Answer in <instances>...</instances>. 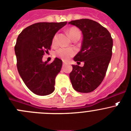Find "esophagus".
I'll use <instances>...</instances> for the list:
<instances>
[{"mask_svg":"<svg viewBox=\"0 0 131 131\" xmlns=\"http://www.w3.org/2000/svg\"><path fill=\"white\" fill-rule=\"evenodd\" d=\"M63 64H68V63H67V62H66V61H63Z\"/></svg>","mask_w":131,"mask_h":131,"instance_id":"esophagus-1","label":"esophagus"}]
</instances>
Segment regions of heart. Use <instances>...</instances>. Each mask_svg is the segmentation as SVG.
<instances>
[{"instance_id":"obj_1","label":"heart","mask_w":131,"mask_h":131,"mask_svg":"<svg viewBox=\"0 0 131 131\" xmlns=\"http://www.w3.org/2000/svg\"><path fill=\"white\" fill-rule=\"evenodd\" d=\"M68 34L72 38L74 35H80V31L75 27H72L68 30ZM57 41V35H55L52 39V44L55 45ZM75 51L73 49L70 48H60L56 51V55L63 60H68L70 57L73 56Z\"/></svg>"}]
</instances>
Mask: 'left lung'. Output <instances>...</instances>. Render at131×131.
<instances>
[{"instance_id": "obj_1", "label": "left lung", "mask_w": 131, "mask_h": 131, "mask_svg": "<svg viewBox=\"0 0 131 131\" xmlns=\"http://www.w3.org/2000/svg\"><path fill=\"white\" fill-rule=\"evenodd\" d=\"M82 33L81 50L73 60L83 61L82 67L72 64L70 79L75 91L90 93L103 81L112 56L113 39L110 32L94 20L80 19L68 22Z\"/></svg>"}]
</instances>
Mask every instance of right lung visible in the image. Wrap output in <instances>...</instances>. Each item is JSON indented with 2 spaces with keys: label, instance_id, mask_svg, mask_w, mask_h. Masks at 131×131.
Wrapping results in <instances>:
<instances>
[{
  "label": "right lung",
  "instance_id": "obj_1",
  "mask_svg": "<svg viewBox=\"0 0 131 131\" xmlns=\"http://www.w3.org/2000/svg\"><path fill=\"white\" fill-rule=\"evenodd\" d=\"M67 24L40 22L24 29L18 35L15 46L18 73L27 87L38 95L45 96L54 91L55 79L61 69V59L52 63L42 61L45 52L50 49L57 32Z\"/></svg>",
  "mask_w": 131,
  "mask_h": 131
}]
</instances>
